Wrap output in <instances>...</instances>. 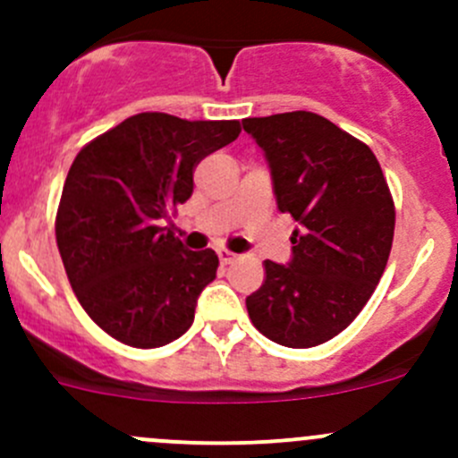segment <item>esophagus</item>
Masks as SVG:
<instances>
[{"instance_id":"obj_1","label":"esophagus","mask_w":458,"mask_h":458,"mask_svg":"<svg viewBox=\"0 0 458 458\" xmlns=\"http://www.w3.org/2000/svg\"><path fill=\"white\" fill-rule=\"evenodd\" d=\"M216 255H219V261L224 263V266H230V263L237 261V255H234V252H230V250H219Z\"/></svg>"}]
</instances>
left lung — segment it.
<instances>
[{
    "instance_id": "left-lung-1",
    "label": "left lung",
    "mask_w": 458,
    "mask_h": 458,
    "mask_svg": "<svg viewBox=\"0 0 458 458\" xmlns=\"http://www.w3.org/2000/svg\"><path fill=\"white\" fill-rule=\"evenodd\" d=\"M270 165L281 212H290L293 259L266 261L246 299L263 336L315 348L350 326L372 297L394 237V201L377 157L326 117L306 110L243 119Z\"/></svg>"
}]
</instances>
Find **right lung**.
<instances>
[{
	"label": "right lung",
	"mask_w": 458,
	"mask_h": 458,
	"mask_svg": "<svg viewBox=\"0 0 458 458\" xmlns=\"http://www.w3.org/2000/svg\"><path fill=\"white\" fill-rule=\"evenodd\" d=\"M239 122L140 113L80 150L68 170L55 234L88 317L132 348H161L195 321L216 276L215 250H188L161 219L192 195V170L233 143Z\"/></svg>",
	"instance_id": "right-lung-1"
}]
</instances>
